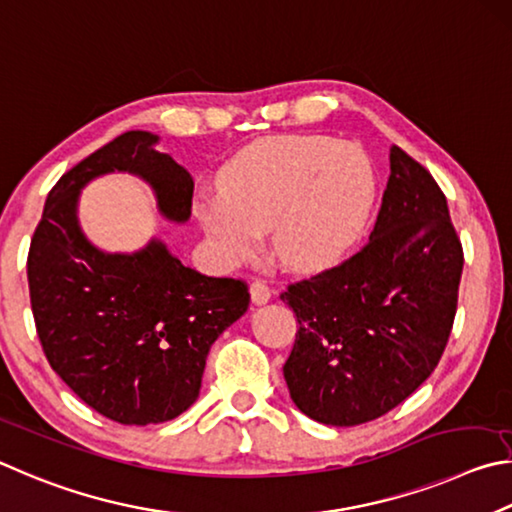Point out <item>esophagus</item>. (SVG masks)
<instances>
[{"label":"esophagus","instance_id":"34e87169","mask_svg":"<svg viewBox=\"0 0 512 512\" xmlns=\"http://www.w3.org/2000/svg\"><path fill=\"white\" fill-rule=\"evenodd\" d=\"M249 294H251V301H254V306H265V303L272 299V290L267 288V283H263V281L251 283Z\"/></svg>","mask_w":512,"mask_h":512}]
</instances>
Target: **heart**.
Here are the masks:
<instances>
[{
	"instance_id": "b5f03b06",
	"label": "heart",
	"mask_w": 512,
	"mask_h": 512,
	"mask_svg": "<svg viewBox=\"0 0 512 512\" xmlns=\"http://www.w3.org/2000/svg\"><path fill=\"white\" fill-rule=\"evenodd\" d=\"M222 191H200L193 213L222 265L249 261L270 231L294 272L342 263L371 220L378 175L357 143L324 134H276L249 143L220 168Z\"/></svg>"
}]
</instances>
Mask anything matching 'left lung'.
Returning <instances> with one entry per match:
<instances>
[{"instance_id":"obj_1","label":"left lung","mask_w":512,"mask_h":512,"mask_svg":"<svg viewBox=\"0 0 512 512\" xmlns=\"http://www.w3.org/2000/svg\"><path fill=\"white\" fill-rule=\"evenodd\" d=\"M389 166L369 245L281 294L299 321L283 378L324 425L369 423L407 400L436 369L456 315L463 249L445 195L398 146Z\"/></svg>"}]
</instances>
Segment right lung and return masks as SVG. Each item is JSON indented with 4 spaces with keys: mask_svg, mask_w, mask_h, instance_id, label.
<instances>
[{
    "mask_svg": "<svg viewBox=\"0 0 512 512\" xmlns=\"http://www.w3.org/2000/svg\"><path fill=\"white\" fill-rule=\"evenodd\" d=\"M157 143L146 130L123 132L62 175L44 202L26 263L51 369L85 405L121 425L184 414L200 396L211 344L249 308L245 283L186 267L164 240L121 254L85 236L80 193L110 173L143 179L168 222L191 218L193 179Z\"/></svg>",
    "mask_w": 512,
    "mask_h": 512,
    "instance_id": "obj_1",
    "label": "right lung"
}]
</instances>
